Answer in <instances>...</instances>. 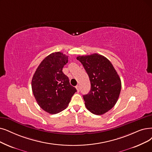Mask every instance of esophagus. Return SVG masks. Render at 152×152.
Wrapping results in <instances>:
<instances>
[{
    "label": "esophagus",
    "mask_w": 152,
    "mask_h": 152,
    "mask_svg": "<svg viewBox=\"0 0 152 152\" xmlns=\"http://www.w3.org/2000/svg\"><path fill=\"white\" fill-rule=\"evenodd\" d=\"M75 88H77V92H79V91H80V87H79V86H77L76 87H75Z\"/></svg>",
    "instance_id": "obj_1"
}]
</instances>
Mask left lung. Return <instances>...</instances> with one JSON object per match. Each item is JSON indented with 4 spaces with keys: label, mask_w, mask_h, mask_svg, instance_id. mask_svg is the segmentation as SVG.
I'll return each instance as SVG.
<instances>
[{
    "label": "left lung",
    "mask_w": 152,
    "mask_h": 152,
    "mask_svg": "<svg viewBox=\"0 0 152 152\" xmlns=\"http://www.w3.org/2000/svg\"><path fill=\"white\" fill-rule=\"evenodd\" d=\"M89 77L91 89L83 96L86 108L95 115H102L112 109L118 99L121 80L113 65L98 53L78 56Z\"/></svg>",
    "instance_id": "left-lung-1"
}]
</instances>
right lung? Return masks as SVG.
Listing matches in <instances>:
<instances>
[{"instance_id":"right-lung-1","label":"right lung","mask_w":152,"mask_h":152,"mask_svg":"<svg viewBox=\"0 0 152 152\" xmlns=\"http://www.w3.org/2000/svg\"><path fill=\"white\" fill-rule=\"evenodd\" d=\"M67 62L68 56L63 53H52L42 60L32 77V89L35 99L48 113L56 114L65 110L77 92L62 72Z\"/></svg>"}]
</instances>
